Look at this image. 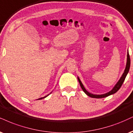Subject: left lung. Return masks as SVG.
I'll return each instance as SVG.
<instances>
[{
  "mask_svg": "<svg viewBox=\"0 0 133 133\" xmlns=\"http://www.w3.org/2000/svg\"><path fill=\"white\" fill-rule=\"evenodd\" d=\"M130 63H131V62H130V57H129V52H128H128H127V62H126V68H125V69H124V72H123V75L121 76L120 79H119V81H118V82L116 83V84L114 86V87L113 88L112 90H110V92H108V93H106V94H102V95H95V94H91V93L89 92L87 90H86L85 89V87H84V85H83L82 83L81 82V80H80L79 77H77V79H78V81H79L80 85H81V88H82L83 91H84V92L85 93L86 95H87L88 96H89V97H92V98H105V97H108V96L112 95V94H114L116 92H117V91L119 90V89H120L121 85H122L123 83L124 82V80H125L126 77V76H127L128 73V72L129 71V68H130Z\"/></svg>",
  "mask_w": 133,
  "mask_h": 133,
  "instance_id": "obj_1",
  "label": "left lung"
}]
</instances>
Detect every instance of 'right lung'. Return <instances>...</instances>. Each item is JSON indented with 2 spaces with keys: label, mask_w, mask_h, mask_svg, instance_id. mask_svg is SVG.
I'll return each instance as SVG.
<instances>
[{
  "label": "right lung",
  "mask_w": 133,
  "mask_h": 133,
  "mask_svg": "<svg viewBox=\"0 0 133 133\" xmlns=\"http://www.w3.org/2000/svg\"><path fill=\"white\" fill-rule=\"evenodd\" d=\"M49 95H46V96H45V97H42V98H38V99H37V100H41V99H43V98H46V97H48V96Z\"/></svg>",
  "instance_id": "add662e5"
}]
</instances>
